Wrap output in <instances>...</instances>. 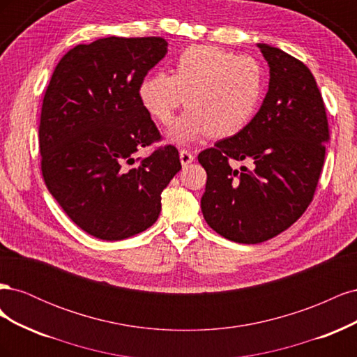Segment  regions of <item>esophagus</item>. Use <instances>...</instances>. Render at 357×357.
<instances>
[{
	"instance_id": "obj_1",
	"label": "esophagus",
	"mask_w": 357,
	"mask_h": 357,
	"mask_svg": "<svg viewBox=\"0 0 357 357\" xmlns=\"http://www.w3.org/2000/svg\"><path fill=\"white\" fill-rule=\"evenodd\" d=\"M193 160H195V156H193L190 152H188V150H180V162L183 167L192 164Z\"/></svg>"
}]
</instances>
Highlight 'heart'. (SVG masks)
<instances>
[{"mask_svg": "<svg viewBox=\"0 0 357 357\" xmlns=\"http://www.w3.org/2000/svg\"><path fill=\"white\" fill-rule=\"evenodd\" d=\"M137 92L143 109L159 123H168L183 102L188 107L168 128L169 142L188 144L208 134L228 138L253 119L264 92V70L252 56L198 45L180 53L172 74L144 75Z\"/></svg>", "mask_w": 357, "mask_h": 357, "instance_id": "obj_1", "label": "heart"}]
</instances>
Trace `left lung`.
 <instances>
[{"label":"left lung","instance_id":"8db88e82","mask_svg":"<svg viewBox=\"0 0 357 357\" xmlns=\"http://www.w3.org/2000/svg\"><path fill=\"white\" fill-rule=\"evenodd\" d=\"M269 67L261 109L241 132L199 153L207 171L204 219L225 238L264 243L310 205L325 162L329 128L314 75L282 49L257 43ZM234 160L248 161L238 172Z\"/></svg>","mask_w":357,"mask_h":357}]
</instances>
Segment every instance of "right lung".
Segmentation results:
<instances>
[{
  "mask_svg": "<svg viewBox=\"0 0 357 357\" xmlns=\"http://www.w3.org/2000/svg\"><path fill=\"white\" fill-rule=\"evenodd\" d=\"M160 37H107L59 61L43 100L41 171L80 229L105 241L134 236L160 214V193L181 169L174 146L135 159L159 131L138 83L167 55Z\"/></svg>",
  "mask_w": 357,
  "mask_h": 357,
  "instance_id": "add662e5",
  "label": "right lung"
}]
</instances>
